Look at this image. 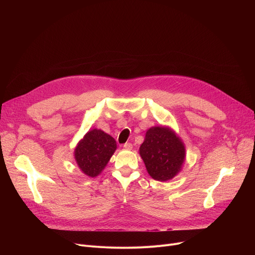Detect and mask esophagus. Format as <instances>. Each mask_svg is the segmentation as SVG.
I'll return each mask as SVG.
<instances>
[{
    "label": "esophagus",
    "instance_id": "obj_1",
    "mask_svg": "<svg viewBox=\"0 0 255 255\" xmlns=\"http://www.w3.org/2000/svg\"><path fill=\"white\" fill-rule=\"evenodd\" d=\"M124 149H126V150H131L132 149V143H130V142H126V143H124Z\"/></svg>",
    "mask_w": 255,
    "mask_h": 255
}]
</instances>
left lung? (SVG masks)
Returning a JSON list of instances; mask_svg holds the SVG:
<instances>
[{
    "mask_svg": "<svg viewBox=\"0 0 255 255\" xmlns=\"http://www.w3.org/2000/svg\"><path fill=\"white\" fill-rule=\"evenodd\" d=\"M139 155L149 175L156 181L165 182L181 171L186 149L175 130L168 126H154L146 130Z\"/></svg>",
    "mask_w": 255,
    "mask_h": 255,
    "instance_id": "left-lung-1",
    "label": "left lung"
}]
</instances>
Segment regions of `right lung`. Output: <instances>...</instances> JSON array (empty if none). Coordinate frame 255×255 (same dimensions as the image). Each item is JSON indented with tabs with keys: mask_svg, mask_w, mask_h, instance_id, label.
<instances>
[{
	"mask_svg": "<svg viewBox=\"0 0 255 255\" xmlns=\"http://www.w3.org/2000/svg\"><path fill=\"white\" fill-rule=\"evenodd\" d=\"M116 150L115 138L95 128L87 132L77 142L74 159L82 172L90 178H95L105 168Z\"/></svg>",
	"mask_w": 255,
	"mask_h": 255,
	"instance_id": "right-lung-1",
	"label": "right lung"
}]
</instances>
